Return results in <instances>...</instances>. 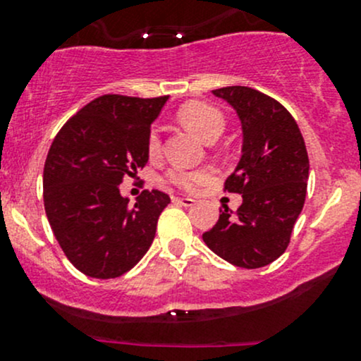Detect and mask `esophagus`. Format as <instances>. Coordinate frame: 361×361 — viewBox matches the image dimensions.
Listing matches in <instances>:
<instances>
[{
    "mask_svg": "<svg viewBox=\"0 0 361 361\" xmlns=\"http://www.w3.org/2000/svg\"><path fill=\"white\" fill-rule=\"evenodd\" d=\"M174 202L176 204H180V206H185V207H190V206H194V199H190V197H176L174 199Z\"/></svg>",
    "mask_w": 361,
    "mask_h": 361,
    "instance_id": "34e87169",
    "label": "esophagus"
}]
</instances>
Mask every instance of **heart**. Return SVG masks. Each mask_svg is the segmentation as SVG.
I'll return each mask as SVG.
<instances>
[{
	"instance_id": "1",
	"label": "heart",
	"mask_w": 361,
	"mask_h": 361,
	"mask_svg": "<svg viewBox=\"0 0 361 361\" xmlns=\"http://www.w3.org/2000/svg\"><path fill=\"white\" fill-rule=\"evenodd\" d=\"M178 120L185 129H188L207 143L216 140L225 127L224 113L213 104L202 103V101H190V103L183 104L178 111ZM147 152L150 157H155L160 152V134L157 129H150V133H148ZM206 178V171L171 169L167 173V180L176 187L185 188V190H194Z\"/></svg>"
}]
</instances>
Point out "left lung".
Masks as SVG:
<instances>
[{
  "label": "left lung",
  "instance_id": "left-lung-1",
  "mask_svg": "<svg viewBox=\"0 0 361 361\" xmlns=\"http://www.w3.org/2000/svg\"><path fill=\"white\" fill-rule=\"evenodd\" d=\"M241 120L243 155L225 190L241 194L232 213L221 209L216 225L204 232L207 248L235 267L258 269L281 257L304 207L309 157L290 111L250 87L213 90Z\"/></svg>",
  "mask_w": 361,
  "mask_h": 361
}]
</instances>
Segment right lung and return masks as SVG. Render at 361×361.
I'll use <instances>...</instances> for the list:
<instances>
[{
    "label": "right lung",
    "instance_id": "add662e5",
    "mask_svg": "<svg viewBox=\"0 0 361 361\" xmlns=\"http://www.w3.org/2000/svg\"><path fill=\"white\" fill-rule=\"evenodd\" d=\"M166 101L106 94L52 141L43 169L45 213L68 260L85 276L118 278L154 243L169 195L145 190L130 206L118 185L148 162L147 136Z\"/></svg>",
    "mask_w": 361,
    "mask_h": 361
}]
</instances>
